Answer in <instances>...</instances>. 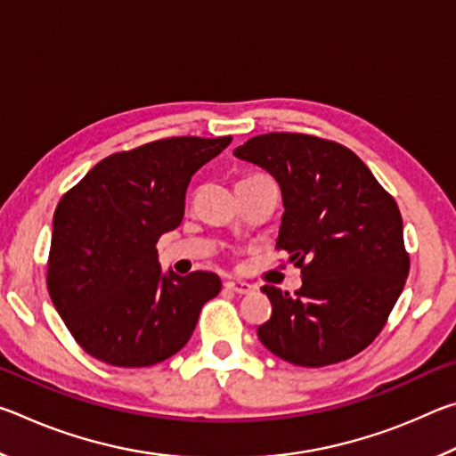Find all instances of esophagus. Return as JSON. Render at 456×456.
I'll return each instance as SVG.
<instances>
[{
	"label": "esophagus",
	"instance_id": "1",
	"mask_svg": "<svg viewBox=\"0 0 456 456\" xmlns=\"http://www.w3.org/2000/svg\"><path fill=\"white\" fill-rule=\"evenodd\" d=\"M225 288L229 289V291H233V293H239V296H245V293H251L253 291V285L251 283H247V281H227L225 283Z\"/></svg>",
	"mask_w": 456,
	"mask_h": 456
}]
</instances>
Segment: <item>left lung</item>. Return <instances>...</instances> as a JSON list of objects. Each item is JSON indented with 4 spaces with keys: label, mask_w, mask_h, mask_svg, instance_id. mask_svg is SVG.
<instances>
[{
    "label": "left lung",
    "mask_w": 456,
    "mask_h": 456,
    "mask_svg": "<svg viewBox=\"0 0 456 456\" xmlns=\"http://www.w3.org/2000/svg\"><path fill=\"white\" fill-rule=\"evenodd\" d=\"M233 154L280 183L275 247L302 269L293 296L261 288L272 302L261 344L305 368L356 356L386 326L411 269L395 197L350 149L320 136L259 134Z\"/></svg>",
    "instance_id": "8db88e82"
}]
</instances>
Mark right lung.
<instances>
[{"label":"right lung","instance_id":"obj_1","mask_svg":"<svg viewBox=\"0 0 456 456\" xmlns=\"http://www.w3.org/2000/svg\"><path fill=\"white\" fill-rule=\"evenodd\" d=\"M229 142L231 136H173L114 152L60 199L48 291L92 358L144 368L191 339L221 280L211 272L163 275L157 243L181 225L191 176Z\"/></svg>","mask_w":456,"mask_h":456}]
</instances>
